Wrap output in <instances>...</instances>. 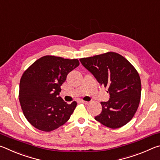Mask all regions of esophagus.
Segmentation results:
<instances>
[{
    "label": "esophagus",
    "instance_id": "1",
    "mask_svg": "<svg viewBox=\"0 0 160 160\" xmlns=\"http://www.w3.org/2000/svg\"><path fill=\"white\" fill-rule=\"evenodd\" d=\"M81 102L82 103H83V104H88L89 103V102H88V101H84V100H82V101H81Z\"/></svg>",
    "mask_w": 160,
    "mask_h": 160
}]
</instances>
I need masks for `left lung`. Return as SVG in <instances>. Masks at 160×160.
<instances>
[{
  "mask_svg": "<svg viewBox=\"0 0 160 160\" xmlns=\"http://www.w3.org/2000/svg\"><path fill=\"white\" fill-rule=\"evenodd\" d=\"M80 61L110 94L109 101L101 102L102 111L95 120L110 128H121L128 123L138 108L141 95V82L136 69L115 52Z\"/></svg>",
  "mask_w": 160,
  "mask_h": 160,
  "instance_id": "obj_1",
  "label": "left lung"
}]
</instances>
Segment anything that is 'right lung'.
Instances as JSON below:
<instances>
[{"label": "right lung", "instance_id": "1", "mask_svg": "<svg viewBox=\"0 0 160 160\" xmlns=\"http://www.w3.org/2000/svg\"><path fill=\"white\" fill-rule=\"evenodd\" d=\"M80 65L78 59L44 56L22 75L19 100L25 116L34 128L50 132L66 123L77 106L59 97L68 74Z\"/></svg>", "mask_w": 160, "mask_h": 160}]
</instances>
